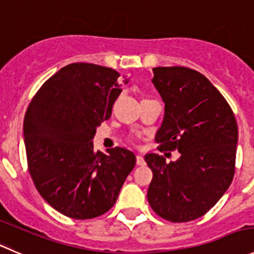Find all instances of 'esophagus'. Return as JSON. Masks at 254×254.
<instances>
[{"mask_svg":"<svg viewBox=\"0 0 254 254\" xmlns=\"http://www.w3.org/2000/svg\"><path fill=\"white\" fill-rule=\"evenodd\" d=\"M135 162H137V165H144L145 164V160L142 155H137V157H135Z\"/></svg>","mask_w":254,"mask_h":254,"instance_id":"34e87169","label":"esophagus"}]
</instances>
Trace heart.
Returning <instances> with one entry per match:
<instances>
[{
	"label": "heart",
	"mask_w": 254,
	"mask_h": 254,
	"mask_svg": "<svg viewBox=\"0 0 254 254\" xmlns=\"http://www.w3.org/2000/svg\"><path fill=\"white\" fill-rule=\"evenodd\" d=\"M132 139H133V138H132Z\"/></svg>",
	"instance_id": "heart-1"
}]
</instances>
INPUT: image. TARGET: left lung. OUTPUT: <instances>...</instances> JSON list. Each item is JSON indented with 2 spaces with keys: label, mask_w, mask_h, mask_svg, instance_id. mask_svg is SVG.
Returning a JSON list of instances; mask_svg holds the SVG:
<instances>
[{
  "label": "left lung",
  "mask_w": 254,
  "mask_h": 254,
  "mask_svg": "<svg viewBox=\"0 0 254 254\" xmlns=\"http://www.w3.org/2000/svg\"><path fill=\"white\" fill-rule=\"evenodd\" d=\"M153 84L165 104L155 135L158 149L178 150L177 162L144 157L153 172L148 201L172 222L196 220L215 206L236 169L238 128L232 109L207 77L184 66L153 67Z\"/></svg>",
  "instance_id": "8db88e82"
}]
</instances>
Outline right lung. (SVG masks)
I'll list each match as a JSON object with an SVG mask.
<instances>
[{
    "label": "right lung",
    "mask_w": 254,
    "mask_h": 254,
    "mask_svg": "<svg viewBox=\"0 0 254 254\" xmlns=\"http://www.w3.org/2000/svg\"><path fill=\"white\" fill-rule=\"evenodd\" d=\"M122 85L111 67L72 63L42 85L27 109L28 172L43 199L67 217L86 220L109 211L134 168L130 150L116 147L105 154L91 142L111 116Z\"/></svg>",
    "instance_id": "1"
}]
</instances>
